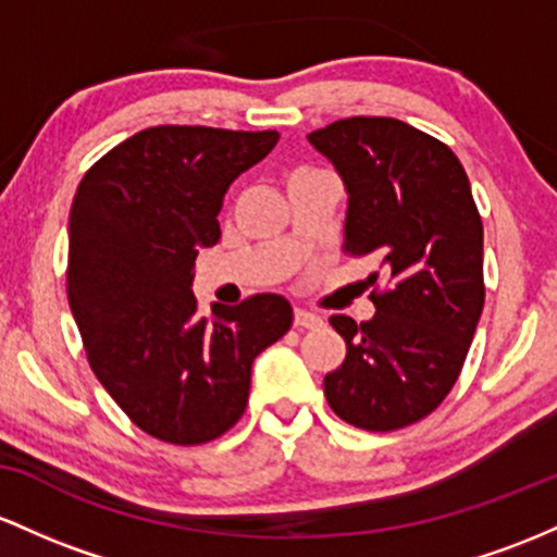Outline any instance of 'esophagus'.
<instances>
[{
    "instance_id": "1",
    "label": "esophagus",
    "mask_w": 557,
    "mask_h": 557,
    "mask_svg": "<svg viewBox=\"0 0 557 557\" xmlns=\"http://www.w3.org/2000/svg\"><path fill=\"white\" fill-rule=\"evenodd\" d=\"M295 326L297 329H321L323 318L315 315V312H308V310H295Z\"/></svg>"
}]
</instances>
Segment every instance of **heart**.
I'll list each match as a JSON object with an SVG mask.
<instances>
[{
	"label": "heart",
	"instance_id": "obj_1",
	"mask_svg": "<svg viewBox=\"0 0 557 557\" xmlns=\"http://www.w3.org/2000/svg\"><path fill=\"white\" fill-rule=\"evenodd\" d=\"M299 171H310V168H299Z\"/></svg>",
	"mask_w": 557,
	"mask_h": 557
}]
</instances>
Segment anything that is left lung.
<instances>
[{"label":"left lung","instance_id":"left-lung-1","mask_svg":"<svg viewBox=\"0 0 557 557\" xmlns=\"http://www.w3.org/2000/svg\"><path fill=\"white\" fill-rule=\"evenodd\" d=\"M347 186L345 255L379 260L376 315H331L347 358L323 379L342 421L395 431L434 413L458 381L484 308V226L445 141L395 117H345L308 136ZM379 271L371 273V281Z\"/></svg>","mask_w":557,"mask_h":557}]
</instances>
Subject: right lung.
<instances>
[{
    "label": "right lung",
    "mask_w": 557,
    "mask_h": 557,
    "mask_svg": "<svg viewBox=\"0 0 557 557\" xmlns=\"http://www.w3.org/2000/svg\"><path fill=\"white\" fill-rule=\"evenodd\" d=\"M276 131L154 126L102 154L71 208L67 302L94 376L149 436L205 445L247 408L252 360L292 329L255 295L199 315L191 271L221 239L223 195Z\"/></svg>",
    "instance_id": "1"
}]
</instances>
